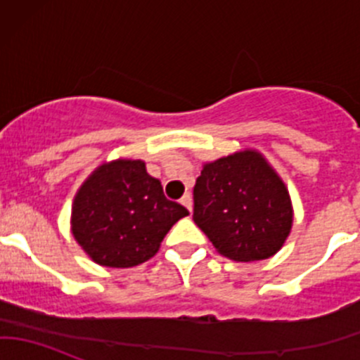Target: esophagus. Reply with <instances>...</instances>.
I'll list each match as a JSON object with an SVG mask.
<instances>
[{"instance_id":"esophagus-1","label":"esophagus","mask_w":360,"mask_h":360,"mask_svg":"<svg viewBox=\"0 0 360 360\" xmlns=\"http://www.w3.org/2000/svg\"><path fill=\"white\" fill-rule=\"evenodd\" d=\"M181 203H183V205L186 207V209L190 210V214H191V207H193V200H191V195L190 193H186L183 198H181Z\"/></svg>"}]
</instances>
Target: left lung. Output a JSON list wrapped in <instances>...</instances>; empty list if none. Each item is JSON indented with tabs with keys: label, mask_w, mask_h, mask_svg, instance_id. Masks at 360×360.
Listing matches in <instances>:
<instances>
[{
	"label": "left lung",
	"mask_w": 360,
	"mask_h": 360,
	"mask_svg": "<svg viewBox=\"0 0 360 360\" xmlns=\"http://www.w3.org/2000/svg\"><path fill=\"white\" fill-rule=\"evenodd\" d=\"M193 221L223 256L266 259L291 231V198L266 160L240 151L203 165L193 188Z\"/></svg>",
	"instance_id": "1"
}]
</instances>
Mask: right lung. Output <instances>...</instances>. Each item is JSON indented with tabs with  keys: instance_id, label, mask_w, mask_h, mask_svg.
<instances>
[{
	"instance_id": "right-lung-1",
	"label": "right lung",
	"mask_w": 360,
	"mask_h": 360,
	"mask_svg": "<svg viewBox=\"0 0 360 360\" xmlns=\"http://www.w3.org/2000/svg\"><path fill=\"white\" fill-rule=\"evenodd\" d=\"M163 195L141 160L104 163L83 183L72 203V235L96 263L129 268L157 254L167 231L188 216Z\"/></svg>"
}]
</instances>
